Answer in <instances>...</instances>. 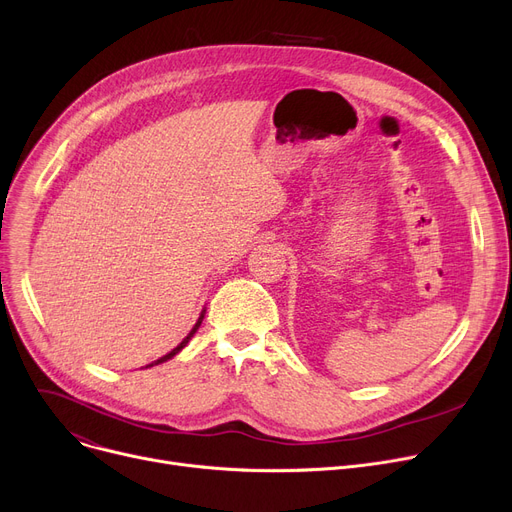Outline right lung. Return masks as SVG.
<instances>
[{
  "instance_id": "obj_1",
  "label": "right lung",
  "mask_w": 512,
  "mask_h": 512,
  "mask_svg": "<svg viewBox=\"0 0 512 512\" xmlns=\"http://www.w3.org/2000/svg\"><path fill=\"white\" fill-rule=\"evenodd\" d=\"M203 313H206V311H201V315H199V319H197V323H195V327H193V329H191V331H189V335H187V337H185V339H183V342H181V344H179V346H177V348H175V350H173V352H168V354H166V356H162V358H158V360H156V362H152V364H148V366H154V364H160V362H166V360H170V358H173V356H177V354H179V352H181V350H183V348H185V346H187V344H189V339H191V337H193V335H195V331H197V329H199V325H201V321H203Z\"/></svg>"
}]
</instances>
